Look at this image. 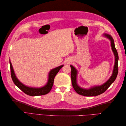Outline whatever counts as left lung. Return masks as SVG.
<instances>
[{
	"instance_id": "1",
	"label": "left lung",
	"mask_w": 126,
	"mask_h": 126,
	"mask_svg": "<svg viewBox=\"0 0 126 126\" xmlns=\"http://www.w3.org/2000/svg\"><path fill=\"white\" fill-rule=\"evenodd\" d=\"M104 36L108 38L110 41H111V46L112 51L115 56V65L113 67V70L112 74L111 77L109 79L108 81H107L104 84L99 86H94L91 87V88L87 89H83L82 88L80 87L77 83V70H76V68L70 65L71 68V82L72 86H73L74 89L76 91V92L77 94L82 95V96L90 97V96H98V95L101 94L105 92L106 90L110 86L112 83L115 81V79L117 78V76L118 72V59H119V57L117 51L116 49L115 44H114L113 39L112 37L108 35V34L105 33Z\"/></svg>"
}]
</instances>
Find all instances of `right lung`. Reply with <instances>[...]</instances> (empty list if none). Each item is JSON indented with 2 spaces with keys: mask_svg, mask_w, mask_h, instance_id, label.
<instances>
[{
  "mask_svg": "<svg viewBox=\"0 0 126 126\" xmlns=\"http://www.w3.org/2000/svg\"><path fill=\"white\" fill-rule=\"evenodd\" d=\"M10 67V72L11 78L14 83L19 88L22 90L24 93L31 96H41V95L46 94L49 93L52 88L53 84H54V78L56 75L59 72L60 69L62 68L63 65L60 66L58 67H56L54 69H52L50 70L48 76V81L47 83L45 86L39 88H32L26 86L19 81V80L16 77V75L14 72L12 64L9 59Z\"/></svg>",
  "mask_w": 126,
  "mask_h": 126,
  "instance_id": "add662e5",
  "label": "right lung"
}]
</instances>
